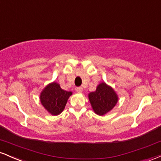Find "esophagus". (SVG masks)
I'll list each match as a JSON object with an SVG mask.
<instances>
[{
    "label": "esophagus",
    "instance_id": "obj_1",
    "mask_svg": "<svg viewBox=\"0 0 161 161\" xmlns=\"http://www.w3.org/2000/svg\"><path fill=\"white\" fill-rule=\"evenodd\" d=\"M75 91H76L77 92H82V87H76V88H75Z\"/></svg>",
    "mask_w": 161,
    "mask_h": 161
}]
</instances>
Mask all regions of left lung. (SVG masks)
I'll list each match as a JSON object with an SVG mask.
<instances>
[{
	"label": "left lung",
	"mask_w": 161,
	"mask_h": 161,
	"mask_svg": "<svg viewBox=\"0 0 161 161\" xmlns=\"http://www.w3.org/2000/svg\"><path fill=\"white\" fill-rule=\"evenodd\" d=\"M88 98L94 111L100 116L104 115L111 110L118 101L114 89L104 82L101 83L95 92H91L88 95Z\"/></svg>",
	"instance_id": "left-lung-1"
}]
</instances>
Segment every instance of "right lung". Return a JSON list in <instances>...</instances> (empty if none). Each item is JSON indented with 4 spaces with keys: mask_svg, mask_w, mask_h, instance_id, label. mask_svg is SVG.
<instances>
[{
    "mask_svg": "<svg viewBox=\"0 0 161 161\" xmlns=\"http://www.w3.org/2000/svg\"><path fill=\"white\" fill-rule=\"evenodd\" d=\"M71 95V92L64 91L60 85L53 82L46 86L41 93V103L50 114L58 115L64 110Z\"/></svg>",
    "mask_w": 161,
    "mask_h": 161,
    "instance_id": "right-lung-1",
    "label": "right lung"
}]
</instances>
